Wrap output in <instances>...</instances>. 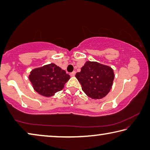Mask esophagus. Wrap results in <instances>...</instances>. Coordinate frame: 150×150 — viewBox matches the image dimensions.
Instances as JSON below:
<instances>
[{
	"mask_svg": "<svg viewBox=\"0 0 150 150\" xmlns=\"http://www.w3.org/2000/svg\"><path fill=\"white\" fill-rule=\"evenodd\" d=\"M75 73H76L75 71H73L71 73H70V75L71 76V77H74V76L75 75Z\"/></svg>",
	"mask_w": 150,
	"mask_h": 150,
	"instance_id": "esophagus-1",
	"label": "esophagus"
}]
</instances>
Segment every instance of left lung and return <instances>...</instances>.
Returning <instances> with one entry per match:
<instances>
[{"label": "left lung", "instance_id": "left-lung-1", "mask_svg": "<svg viewBox=\"0 0 150 150\" xmlns=\"http://www.w3.org/2000/svg\"><path fill=\"white\" fill-rule=\"evenodd\" d=\"M82 90L93 99H100L107 95L115 78L114 71L108 66L97 62H87L81 71L75 75Z\"/></svg>", "mask_w": 150, "mask_h": 150}]
</instances>
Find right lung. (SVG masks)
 Masks as SVG:
<instances>
[{
  "label": "right lung",
  "instance_id": "add662e5",
  "mask_svg": "<svg viewBox=\"0 0 150 150\" xmlns=\"http://www.w3.org/2000/svg\"><path fill=\"white\" fill-rule=\"evenodd\" d=\"M69 77V75L54 63L33 69L29 75L34 90L47 97L62 90Z\"/></svg>",
  "mask_w": 150,
  "mask_h": 150
}]
</instances>
